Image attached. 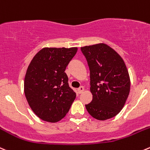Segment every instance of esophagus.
<instances>
[{"label":"esophagus","mask_w":150,"mask_h":150,"mask_svg":"<svg viewBox=\"0 0 150 150\" xmlns=\"http://www.w3.org/2000/svg\"><path fill=\"white\" fill-rule=\"evenodd\" d=\"M83 91H84V88L83 86H81L80 88H78V91L79 94H81V93H82Z\"/></svg>","instance_id":"34e87169"}]
</instances>
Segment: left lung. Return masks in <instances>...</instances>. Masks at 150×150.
<instances>
[{"mask_svg":"<svg viewBox=\"0 0 150 150\" xmlns=\"http://www.w3.org/2000/svg\"><path fill=\"white\" fill-rule=\"evenodd\" d=\"M90 70L92 100L86 105L97 120L115 117L126 103L130 89L128 70L122 58L105 43L81 47Z\"/></svg>","mask_w":150,"mask_h":150,"instance_id":"left-lung-1","label":"left lung"}]
</instances>
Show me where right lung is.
<instances>
[{
	"instance_id": "1",
	"label": "right lung",
	"mask_w": 150,
	"mask_h": 150,
	"mask_svg": "<svg viewBox=\"0 0 150 150\" xmlns=\"http://www.w3.org/2000/svg\"><path fill=\"white\" fill-rule=\"evenodd\" d=\"M78 47H44L29 64L24 92L31 110L41 120L57 122L66 116L76 97L64 71Z\"/></svg>"
}]
</instances>
